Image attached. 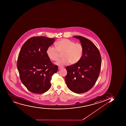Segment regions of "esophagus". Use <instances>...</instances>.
I'll return each instance as SVG.
<instances>
[{"instance_id":"34e87169","label":"esophagus","mask_w":126,"mask_h":126,"mask_svg":"<svg viewBox=\"0 0 126 126\" xmlns=\"http://www.w3.org/2000/svg\"><path fill=\"white\" fill-rule=\"evenodd\" d=\"M63 67H62V66H59L58 67V69H62V68H63Z\"/></svg>"}]
</instances>
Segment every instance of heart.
Segmentation results:
<instances>
[{
    "mask_svg": "<svg viewBox=\"0 0 126 126\" xmlns=\"http://www.w3.org/2000/svg\"><path fill=\"white\" fill-rule=\"evenodd\" d=\"M55 48L49 47L46 50L47 57L52 61H56L60 59L62 54V59L56 62L59 66L65 65L68 63L74 64L81 60L83 54L84 48L79 43H75L67 39H62L55 44Z\"/></svg>",
    "mask_w": 126,
    "mask_h": 126,
    "instance_id": "b5f03b06",
    "label": "heart"
}]
</instances>
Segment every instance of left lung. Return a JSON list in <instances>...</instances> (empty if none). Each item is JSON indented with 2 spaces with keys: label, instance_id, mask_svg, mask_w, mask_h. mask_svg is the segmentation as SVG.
Segmentation results:
<instances>
[{
  "label": "left lung",
  "instance_id": "8db88e82",
  "mask_svg": "<svg viewBox=\"0 0 126 126\" xmlns=\"http://www.w3.org/2000/svg\"><path fill=\"white\" fill-rule=\"evenodd\" d=\"M74 37L80 40L83 47V54L77 63L66 66L65 81L71 91L83 93L92 88L97 81L101 65V54L96 46L88 39L82 36Z\"/></svg>",
  "mask_w": 126,
  "mask_h": 126
}]
</instances>
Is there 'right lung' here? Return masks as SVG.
I'll list each match as a JSON object with an SVG mask.
<instances>
[{
    "label": "right lung",
    "instance_id": "right-lung-1",
    "mask_svg": "<svg viewBox=\"0 0 126 126\" xmlns=\"http://www.w3.org/2000/svg\"><path fill=\"white\" fill-rule=\"evenodd\" d=\"M54 38L34 36L28 39L20 50L17 69L20 79L33 93H44L51 87L52 77L58 70L47 57L46 50Z\"/></svg>",
    "mask_w": 126,
    "mask_h": 126
}]
</instances>
